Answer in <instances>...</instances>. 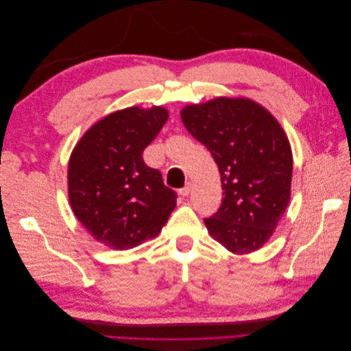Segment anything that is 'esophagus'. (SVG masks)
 I'll list each match as a JSON object with an SVG mask.
<instances>
[{"mask_svg": "<svg viewBox=\"0 0 351 351\" xmlns=\"http://www.w3.org/2000/svg\"><path fill=\"white\" fill-rule=\"evenodd\" d=\"M190 192H192V183H187L183 189H180V190H178V193L182 195L183 197H187V196L190 195Z\"/></svg>", "mask_w": 351, "mask_h": 351, "instance_id": "obj_1", "label": "esophagus"}]
</instances>
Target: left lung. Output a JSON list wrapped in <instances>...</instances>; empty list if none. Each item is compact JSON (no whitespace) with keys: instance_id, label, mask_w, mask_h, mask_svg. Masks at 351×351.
<instances>
[{"instance_id":"obj_1","label":"left lung","mask_w":351,"mask_h":351,"mask_svg":"<svg viewBox=\"0 0 351 351\" xmlns=\"http://www.w3.org/2000/svg\"><path fill=\"white\" fill-rule=\"evenodd\" d=\"M182 120L219 168L222 204L205 218L209 234L236 254L261 249L274 234L291 193L293 155L277 119L246 98L187 105Z\"/></svg>"}]
</instances>
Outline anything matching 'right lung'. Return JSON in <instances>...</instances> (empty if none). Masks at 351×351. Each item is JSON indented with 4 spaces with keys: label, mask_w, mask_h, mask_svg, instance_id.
Masks as SVG:
<instances>
[{
    "label": "right lung",
    "mask_w": 351,
    "mask_h": 351,
    "mask_svg": "<svg viewBox=\"0 0 351 351\" xmlns=\"http://www.w3.org/2000/svg\"><path fill=\"white\" fill-rule=\"evenodd\" d=\"M168 120L164 107H130L95 123L69 161V200L90 236L117 250L139 246L161 232L177 195L143 151Z\"/></svg>",
    "instance_id": "right-lung-1"
}]
</instances>
